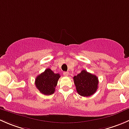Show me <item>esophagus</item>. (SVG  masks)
Listing matches in <instances>:
<instances>
[{
	"instance_id": "34e87169",
	"label": "esophagus",
	"mask_w": 129,
	"mask_h": 129,
	"mask_svg": "<svg viewBox=\"0 0 129 129\" xmlns=\"http://www.w3.org/2000/svg\"><path fill=\"white\" fill-rule=\"evenodd\" d=\"M63 75H64V76H68L69 75V72H63Z\"/></svg>"
}]
</instances>
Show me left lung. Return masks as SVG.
I'll use <instances>...</instances> for the list:
<instances>
[{
	"mask_svg": "<svg viewBox=\"0 0 129 129\" xmlns=\"http://www.w3.org/2000/svg\"><path fill=\"white\" fill-rule=\"evenodd\" d=\"M74 82L77 93L83 97L93 95L98 89L99 80L96 75L83 70L74 77Z\"/></svg>",
	"mask_w": 129,
	"mask_h": 129,
	"instance_id": "left-lung-1",
	"label": "left lung"
}]
</instances>
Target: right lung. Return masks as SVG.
<instances>
[{"label": "right lung", "instance_id": "add662e5", "mask_svg": "<svg viewBox=\"0 0 129 129\" xmlns=\"http://www.w3.org/2000/svg\"><path fill=\"white\" fill-rule=\"evenodd\" d=\"M60 77L59 74H55L50 69H47L36 77L35 80L36 87L43 94L47 95L53 94Z\"/></svg>", "mask_w": 129, "mask_h": 129}]
</instances>
